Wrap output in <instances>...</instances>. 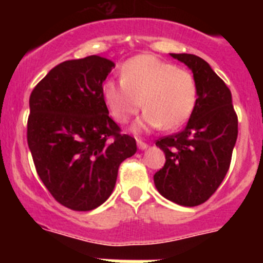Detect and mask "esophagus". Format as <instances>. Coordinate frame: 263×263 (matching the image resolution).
Masks as SVG:
<instances>
[{"mask_svg":"<svg viewBox=\"0 0 263 263\" xmlns=\"http://www.w3.org/2000/svg\"><path fill=\"white\" fill-rule=\"evenodd\" d=\"M137 145H138L139 150H145V148L148 147L147 143H145L143 141H141V139H137Z\"/></svg>","mask_w":263,"mask_h":263,"instance_id":"34e87169","label":"esophagus"}]
</instances>
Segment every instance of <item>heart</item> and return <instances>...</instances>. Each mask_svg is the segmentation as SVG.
Masks as SVG:
<instances>
[{
  "mask_svg": "<svg viewBox=\"0 0 263 263\" xmlns=\"http://www.w3.org/2000/svg\"><path fill=\"white\" fill-rule=\"evenodd\" d=\"M103 95L110 115L120 124L127 122L143 105L142 118L134 125L137 132L160 126L174 130L191 117L197 85L187 69L143 53L124 63L121 79L104 83Z\"/></svg>",
  "mask_w": 263,
  "mask_h": 263,
  "instance_id": "heart-1",
  "label": "heart"
}]
</instances>
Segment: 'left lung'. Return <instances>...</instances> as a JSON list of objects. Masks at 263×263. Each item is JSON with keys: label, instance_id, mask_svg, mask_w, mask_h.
Returning a JSON list of instances; mask_svg holds the SVG:
<instances>
[{"label": "left lung", "instance_id": "obj_1", "mask_svg": "<svg viewBox=\"0 0 263 263\" xmlns=\"http://www.w3.org/2000/svg\"><path fill=\"white\" fill-rule=\"evenodd\" d=\"M194 73L197 101L187 126L158 139L166 163L154 175L162 196L184 206L203 204L221 184L231 166L238 134V120L232 93L224 81L201 58L170 53Z\"/></svg>", "mask_w": 263, "mask_h": 263}]
</instances>
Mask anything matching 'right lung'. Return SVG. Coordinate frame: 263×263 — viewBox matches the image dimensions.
Wrapping results in <instances>:
<instances>
[{"instance_id":"right-lung-1","label":"right lung","mask_w":263,"mask_h":263,"mask_svg":"<svg viewBox=\"0 0 263 263\" xmlns=\"http://www.w3.org/2000/svg\"><path fill=\"white\" fill-rule=\"evenodd\" d=\"M115 63L90 55L53 67L30 95L27 143L53 199L92 211L110 196L118 167L136 154L133 137L109 117L103 83Z\"/></svg>"}]
</instances>
